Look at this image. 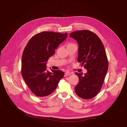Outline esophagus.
Returning a JSON list of instances; mask_svg holds the SVG:
<instances>
[{
  "mask_svg": "<svg viewBox=\"0 0 127 127\" xmlns=\"http://www.w3.org/2000/svg\"><path fill=\"white\" fill-rule=\"evenodd\" d=\"M72 74H73V73L71 71H66L65 73V76H69V75H70Z\"/></svg>",
  "mask_w": 127,
  "mask_h": 127,
  "instance_id": "esophagus-1",
  "label": "esophagus"
}]
</instances>
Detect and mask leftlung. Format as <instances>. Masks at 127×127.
I'll return each mask as SVG.
<instances>
[{"mask_svg": "<svg viewBox=\"0 0 127 127\" xmlns=\"http://www.w3.org/2000/svg\"><path fill=\"white\" fill-rule=\"evenodd\" d=\"M69 36L79 45L78 62L88 70L84 75L75 73L79 82L75 91L79 97L90 99L100 91L108 71V61L104 46L96 34L88 30L71 32Z\"/></svg>", "mask_w": 127, "mask_h": 127, "instance_id": "8db88e82", "label": "left lung"}]
</instances>
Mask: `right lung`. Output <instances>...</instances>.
<instances>
[{
  "label": "right lung",
  "instance_id": "1",
  "mask_svg": "<svg viewBox=\"0 0 127 127\" xmlns=\"http://www.w3.org/2000/svg\"><path fill=\"white\" fill-rule=\"evenodd\" d=\"M67 36V33L51 31L40 32L32 36L23 51L22 75L31 91L38 97L49 95L64 77L60 70H47L48 59Z\"/></svg>",
  "mask_w": 127,
  "mask_h": 127
}]
</instances>
